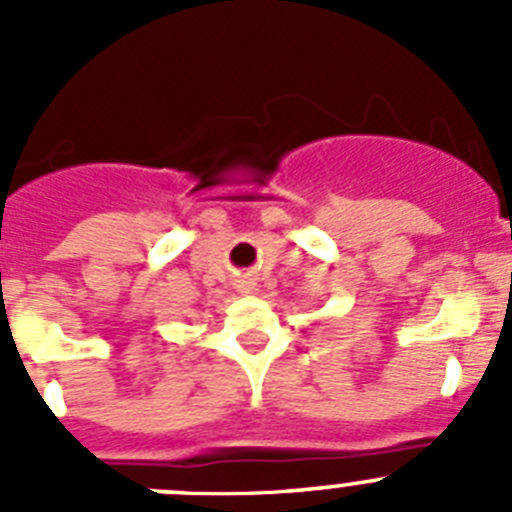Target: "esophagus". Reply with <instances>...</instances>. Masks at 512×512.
<instances>
[{
	"instance_id": "1",
	"label": "esophagus",
	"mask_w": 512,
	"mask_h": 512,
	"mask_svg": "<svg viewBox=\"0 0 512 512\" xmlns=\"http://www.w3.org/2000/svg\"><path fill=\"white\" fill-rule=\"evenodd\" d=\"M241 292H246V295H251V292H253V282H248V279H243Z\"/></svg>"
}]
</instances>
